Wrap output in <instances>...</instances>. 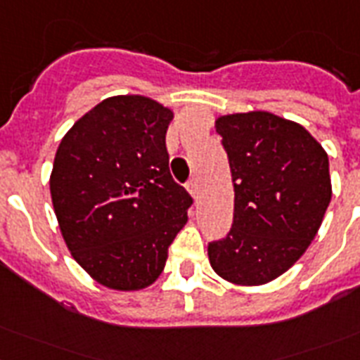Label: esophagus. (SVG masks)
<instances>
[{"instance_id":"1","label":"esophagus","mask_w":360,"mask_h":360,"mask_svg":"<svg viewBox=\"0 0 360 360\" xmlns=\"http://www.w3.org/2000/svg\"><path fill=\"white\" fill-rule=\"evenodd\" d=\"M186 188H188V192H191V196L194 198V200H198V198H200V185H198V179L188 181Z\"/></svg>"}]
</instances>
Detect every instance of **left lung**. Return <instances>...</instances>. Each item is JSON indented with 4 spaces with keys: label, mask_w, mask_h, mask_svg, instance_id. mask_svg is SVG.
<instances>
[{
    "label": "left lung",
    "mask_w": 360,
    "mask_h": 360,
    "mask_svg": "<svg viewBox=\"0 0 360 360\" xmlns=\"http://www.w3.org/2000/svg\"><path fill=\"white\" fill-rule=\"evenodd\" d=\"M233 181V224L209 243L211 267L237 285H262L307 252L333 196L329 157L302 124L271 112L219 115Z\"/></svg>",
    "instance_id": "1"
}]
</instances>
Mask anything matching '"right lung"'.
Masks as SVG:
<instances>
[{
  "instance_id": "add662e5",
  "label": "right lung",
  "mask_w": 360,
  "mask_h": 360,
  "mask_svg": "<svg viewBox=\"0 0 360 360\" xmlns=\"http://www.w3.org/2000/svg\"><path fill=\"white\" fill-rule=\"evenodd\" d=\"M174 112L141 95L104 98L59 143L50 194L65 245L98 284L138 291L160 276L192 198L172 179Z\"/></svg>"
}]
</instances>
